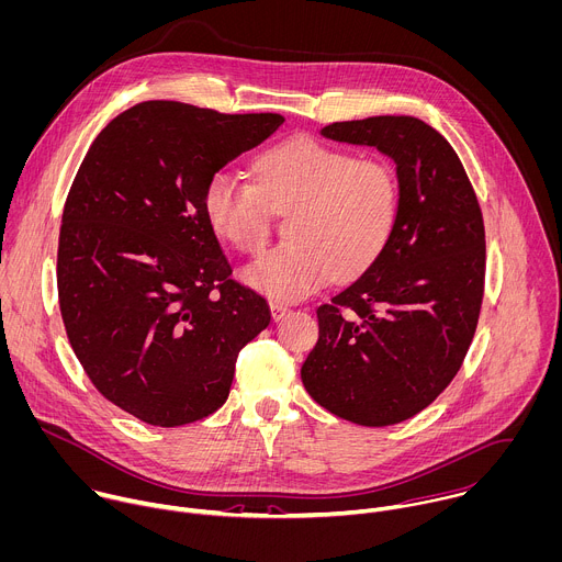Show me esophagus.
<instances>
[{"label":"esophagus","mask_w":562,"mask_h":562,"mask_svg":"<svg viewBox=\"0 0 562 562\" xmlns=\"http://www.w3.org/2000/svg\"><path fill=\"white\" fill-rule=\"evenodd\" d=\"M286 313H289V306H286V304H282V302H271V315H273L276 322L282 319Z\"/></svg>","instance_id":"34e87169"}]
</instances>
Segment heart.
Returning <instances> with one entry per match:
<instances>
[{
	"mask_svg": "<svg viewBox=\"0 0 562 562\" xmlns=\"http://www.w3.org/2000/svg\"><path fill=\"white\" fill-rule=\"evenodd\" d=\"M271 209L291 210V240L258 256L243 278L276 300H300L333 273L357 276L382 256L400 216L397 171L384 158L297 134L258 156L256 180L225 167L205 184L210 227L243 254L269 240Z\"/></svg>",
	"mask_w": 562,
	"mask_h": 562,
	"instance_id": "heart-1",
	"label": "heart"
}]
</instances>
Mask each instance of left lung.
<instances>
[{"instance_id": "left-lung-1", "label": "left lung", "mask_w": 562, "mask_h": 562, "mask_svg": "<svg viewBox=\"0 0 562 562\" xmlns=\"http://www.w3.org/2000/svg\"><path fill=\"white\" fill-rule=\"evenodd\" d=\"M322 136L397 162L400 216L382 256L317 306L319 337L300 375L335 417L393 426L448 389L472 344L485 289L483 214L461 158L422 119L341 121Z\"/></svg>"}]
</instances>
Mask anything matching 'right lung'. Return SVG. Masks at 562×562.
I'll use <instances>...</instances> for the list:
<instances>
[{
  "label": "right lung",
  "mask_w": 562,
  "mask_h": 562,
  "mask_svg": "<svg viewBox=\"0 0 562 562\" xmlns=\"http://www.w3.org/2000/svg\"><path fill=\"white\" fill-rule=\"evenodd\" d=\"M282 123L143 101L99 132L72 180L57 249L64 326L94 389L149 426L216 413L240 348L271 322L267 300L232 278L203 192Z\"/></svg>",
  "instance_id": "obj_1"
}]
</instances>
